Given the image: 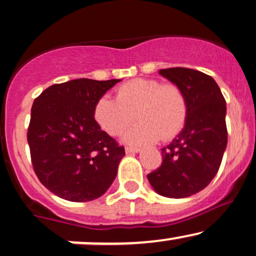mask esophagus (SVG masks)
Here are the masks:
<instances>
[{
	"label": "esophagus",
	"instance_id": "esophagus-1",
	"mask_svg": "<svg viewBox=\"0 0 256 256\" xmlns=\"http://www.w3.org/2000/svg\"><path fill=\"white\" fill-rule=\"evenodd\" d=\"M124 150H126V154H132V152H140L141 148H138V147H126Z\"/></svg>",
	"mask_w": 256,
	"mask_h": 256
}]
</instances>
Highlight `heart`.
I'll return each instance as SVG.
<instances>
[{"instance_id":"1","label":"heart","mask_w":256,"mask_h":256,"mask_svg":"<svg viewBox=\"0 0 256 256\" xmlns=\"http://www.w3.org/2000/svg\"><path fill=\"white\" fill-rule=\"evenodd\" d=\"M187 112V98L178 86L155 78H135L116 90L115 100L109 96L98 98L94 118L112 136L120 135L138 118L140 122L126 132L124 141L142 144L174 138L184 128Z\"/></svg>"}]
</instances>
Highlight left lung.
Instances as JSON below:
<instances>
[{"instance_id":"8db88e82","label":"left lung","mask_w":256,"mask_h":256,"mask_svg":"<svg viewBox=\"0 0 256 256\" xmlns=\"http://www.w3.org/2000/svg\"><path fill=\"white\" fill-rule=\"evenodd\" d=\"M158 74L182 89L188 112L184 129L161 149V167L147 178L162 196L188 198L207 187L220 168L227 147L226 101L214 78L204 72L178 67Z\"/></svg>"}]
</instances>
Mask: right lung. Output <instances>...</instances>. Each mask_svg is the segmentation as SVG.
I'll use <instances>...</instances> for the list:
<instances>
[{
    "instance_id": "obj_1",
    "label": "right lung",
    "mask_w": 256,
    "mask_h": 256,
    "mask_svg": "<svg viewBox=\"0 0 256 256\" xmlns=\"http://www.w3.org/2000/svg\"><path fill=\"white\" fill-rule=\"evenodd\" d=\"M120 81L72 80L50 86L35 98L26 135L32 167L56 196L92 201L114 182L124 148L101 130L94 107Z\"/></svg>"
}]
</instances>
